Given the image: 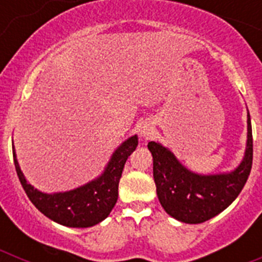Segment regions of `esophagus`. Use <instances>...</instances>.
<instances>
[{
	"label": "esophagus",
	"mask_w": 262,
	"mask_h": 262,
	"mask_svg": "<svg viewBox=\"0 0 262 262\" xmlns=\"http://www.w3.org/2000/svg\"><path fill=\"white\" fill-rule=\"evenodd\" d=\"M139 133H140V138L145 139V140L154 138L155 135L154 127H152L149 123L142 124V127H140V129H139Z\"/></svg>",
	"instance_id": "34e87169"
}]
</instances>
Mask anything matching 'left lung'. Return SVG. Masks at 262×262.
I'll use <instances>...</instances> for the list:
<instances>
[{"instance_id":"8db88e82","label":"left lung","mask_w":262,"mask_h":262,"mask_svg":"<svg viewBox=\"0 0 262 262\" xmlns=\"http://www.w3.org/2000/svg\"><path fill=\"white\" fill-rule=\"evenodd\" d=\"M247 148L239 166L219 174H198L178 161L166 147L149 142L159 201L166 212L182 223L198 224L221 214L243 190L252 169L253 139L248 113Z\"/></svg>"}]
</instances>
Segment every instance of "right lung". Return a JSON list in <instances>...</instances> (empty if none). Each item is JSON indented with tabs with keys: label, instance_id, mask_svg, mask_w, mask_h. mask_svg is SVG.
Listing matches in <instances>:
<instances>
[{
	"label": "right lung",
	"instance_id": "add662e5",
	"mask_svg": "<svg viewBox=\"0 0 262 262\" xmlns=\"http://www.w3.org/2000/svg\"><path fill=\"white\" fill-rule=\"evenodd\" d=\"M138 147V136L124 140L117 148L99 177L64 193H41L23 176L13 147L14 165L29 200L51 221L73 228H86L108 216L118 201V185L127 159Z\"/></svg>",
	"mask_w": 262,
	"mask_h": 262
}]
</instances>
